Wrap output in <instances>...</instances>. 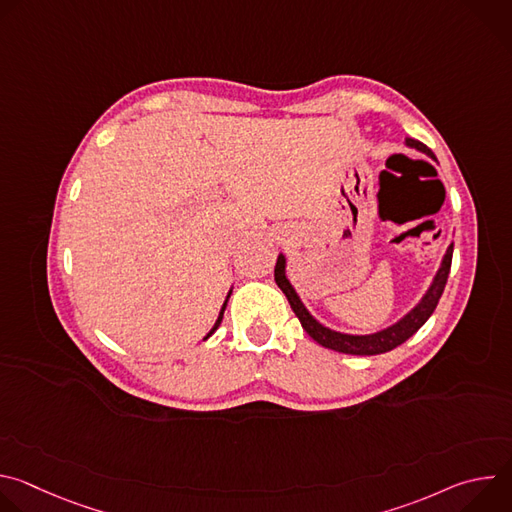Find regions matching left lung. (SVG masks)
Here are the masks:
<instances>
[{"instance_id":"obj_1","label":"left lung","mask_w":512,"mask_h":512,"mask_svg":"<svg viewBox=\"0 0 512 512\" xmlns=\"http://www.w3.org/2000/svg\"><path fill=\"white\" fill-rule=\"evenodd\" d=\"M405 145L411 150H417L425 156H429L431 160H435L433 152L427 148L425 143L413 139V137H405ZM452 255H454V243L448 247L440 269H437L429 289L423 294L421 302L407 312L399 322H395L393 326L379 330L375 334H344V332H336L332 328H326L324 324H320L302 304L300 296L296 294L294 285L289 283L287 275H285V255L279 253L277 263H275V283L277 287L283 291L291 310L298 316V320L302 322V328L324 348L336 350V352H344V354H358V356H371V354H383L389 352L393 348H397L399 344H403L407 338H411L433 314L437 302H440L444 287L450 275V267H452Z\"/></svg>"}]
</instances>
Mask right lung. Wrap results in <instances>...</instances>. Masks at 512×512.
Instances as JSON below:
<instances>
[{
	"instance_id": "obj_1",
	"label": "right lung",
	"mask_w": 512,
	"mask_h": 512,
	"mask_svg": "<svg viewBox=\"0 0 512 512\" xmlns=\"http://www.w3.org/2000/svg\"><path fill=\"white\" fill-rule=\"evenodd\" d=\"M229 298H231V291H229V296H227V300H225V304H223V310H221V314H218V318H216V322H214L212 330H210V332L204 336V340H206V338H210V336L214 334V330H216L218 326H221V322H223V314H225V308H227V302H229Z\"/></svg>"
}]
</instances>
